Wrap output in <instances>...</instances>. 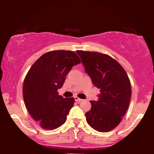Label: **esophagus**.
<instances>
[{"mask_svg":"<svg viewBox=\"0 0 154 154\" xmlns=\"http://www.w3.org/2000/svg\"><path fill=\"white\" fill-rule=\"evenodd\" d=\"M74 99H75V101H76V102H81V101H83L82 99H80L78 97H75Z\"/></svg>","mask_w":154,"mask_h":154,"instance_id":"esophagus-1","label":"esophagus"}]
</instances>
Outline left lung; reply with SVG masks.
I'll return each instance as SVG.
<instances>
[{
    "mask_svg": "<svg viewBox=\"0 0 154 154\" xmlns=\"http://www.w3.org/2000/svg\"><path fill=\"white\" fill-rule=\"evenodd\" d=\"M85 72L100 90L97 101H90L85 113L88 123L99 132H109L119 125L131 98V84L125 71L117 61L100 52L77 50Z\"/></svg>",
    "mask_w": 154,
    "mask_h": 154,
    "instance_id": "1",
    "label": "left lung"
}]
</instances>
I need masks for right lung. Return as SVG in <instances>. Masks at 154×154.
<instances>
[{"instance_id": "obj_1", "label": "right lung", "mask_w": 154, "mask_h": 154, "mask_svg": "<svg viewBox=\"0 0 154 154\" xmlns=\"http://www.w3.org/2000/svg\"><path fill=\"white\" fill-rule=\"evenodd\" d=\"M81 63L73 51L54 50L44 54L29 69L23 84L25 106L44 129L62 125L74 103V98H64L57 90L75 65Z\"/></svg>"}]
</instances>
